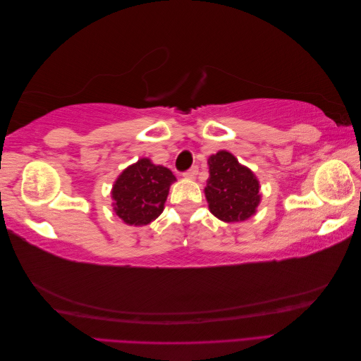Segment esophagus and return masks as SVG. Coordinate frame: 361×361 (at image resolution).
Masks as SVG:
<instances>
[{"label": "esophagus", "instance_id": "obj_1", "mask_svg": "<svg viewBox=\"0 0 361 361\" xmlns=\"http://www.w3.org/2000/svg\"><path fill=\"white\" fill-rule=\"evenodd\" d=\"M197 173H199V169L194 166V167H191L190 170L183 171V173H182V176H183V178H187V179H192V178L197 176Z\"/></svg>", "mask_w": 361, "mask_h": 361}]
</instances>
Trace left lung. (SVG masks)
<instances>
[{
  "mask_svg": "<svg viewBox=\"0 0 361 361\" xmlns=\"http://www.w3.org/2000/svg\"><path fill=\"white\" fill-rule=\"evenodd\" d=\"M209 179L204 188L211 212L226 223L244 221L260 202L259 182L247 167L226 150L207 159Z\"/></svg>",
  "mask_w": 361,
  "mask_h": 361,
  "instance_id": "1",
  "label": "left lung"
}]
</instances>
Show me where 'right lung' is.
<instances>
[{"instance_id":"1","label":"right lung","mask_w":361,"mask_h":361,"mask_svg":"<svg viewBox=\"0 0 361 361\" xmlns=\"http://www.w3.org/2000/svg\"><path fill=\"white\" fill-rule=\"evenodd\" d=\"M174 174L149 159L128 167L113 187L114 211L129 226H146L158 218L167 200Z\"/></svg>"}]
</instances>
